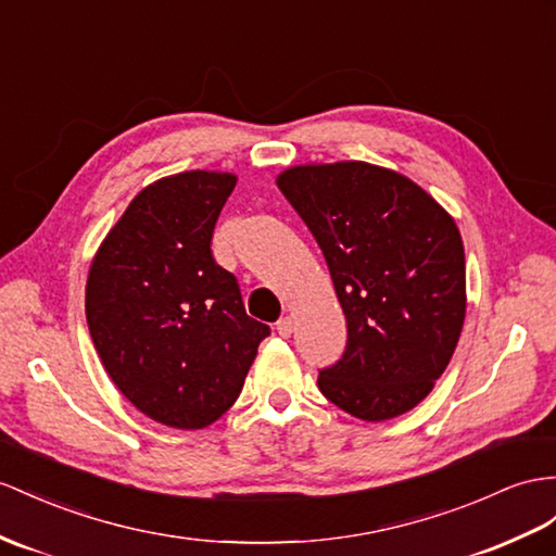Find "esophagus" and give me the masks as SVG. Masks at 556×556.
I'll return each mask as SVG.
<instances>
[{"mask_svg":"<svg viewBox=\"0 0 556 556\" xmlns=\"http://www.w3.org/2000/svg\"><path fill=\"white\" fill-rule=\"evenodd\" d=\"M277 333H279L281 338H291V333H293V319H291V317L279 319V321H277Z\"/></svg>","mask_w":556,"mask_h":556,"instance_id":"34e87169","label":"esophagus"}]
</instances>
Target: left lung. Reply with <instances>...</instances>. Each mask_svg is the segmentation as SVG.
I'll return each instance as SVG.
<instances>
[{
    "instance_id": "1",
    "label": "left lung",
    "mask_w": 556,
    "mask_h": 556,
    "mask_svg": "<svg viewBox=\"0 0 556 556\" xmlns=\"http://www.w3.org/2000/svg\"><path fill=\"white\" fill-rule=\"evenodd\" d=\"M277 188L324 253L348 348L319 374L345 414H406L446 371L463 331L465 249L451 213L420 185L368 162L301 164Z\"/></svg>"
}]
</instances>
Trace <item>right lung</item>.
Here are the masks:
<instances>
[{
  "label": "right lung",
  "mask_w": 556,
  "mask_h": 556,
  "mask_svg": "<svg viewBox=\"0 0 556 556\" xmlns=\"http://www.w3.org/2000/svg\"><path fill=\"white\" fill-rule=\"evenodd\" d=\"M235 185V174L199 168L150 182L89 267L87 324L108 376L140 414L176 430H202L237 402L269 336L211 253Z\"/></svg>",
  "instance_id": "1"
}]
</instances>
